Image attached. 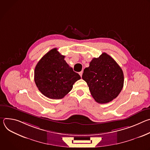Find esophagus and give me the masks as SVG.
Segmentation results:
<instances>
[{
    "label": "esophagus",
    "instance_id": "esophagus-1",
    "mask_svg": "<svg viewBox=\"0 0 150 150\" xmlns=\"http://www.w3.org/2000/svg\"><path fill=\"white\" fill-rule=\"evenodd\" d=\"M82 73H83V72H82V71H81V72H79V75L81 76V77H82Z\"/></svg>",
    "mask_w": 150,
    "mask_h": 150
}]
</instances>
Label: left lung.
Wrapping results in <instances>:
<instances>
[{
  "label": "left lung",
  "instance_id": "8db88e82",
  "mask_svg": "<svg viewBox=\"0 0 150 150\" xmlns=\"http://www.w3.org/2000/svg\"><path fill=\"white\" fill-rule=\"evenodd\" d=\"M82 79L87 83L91 94L98 103H108L116 98L123 87L122 69L109 54L103 53L93 58L83 70Z\"/></svg>",
  "mask_w": 150,
  "mask_h": 150
}]
</instances>
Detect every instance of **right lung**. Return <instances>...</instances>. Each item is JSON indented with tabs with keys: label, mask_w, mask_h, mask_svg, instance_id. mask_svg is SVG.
<instances>
[{
	"label": "right lung",
	"mask_w": 150,
	"mask_h": 150,
	"mask_svg": "<svg viewBox=\"0 0 150 150\" xmlns=\"http://www.w3.org/2000/svg\"><path fill=\"white\" fill-rule=\"evenodd\" d=\"M56 48L47 52L38 62L34 71V81L39 91L52 99H60L72 89L81 79L78 74L64 60Z\"/></svg>",
	"instance_id": "1"
}]
</instances>
